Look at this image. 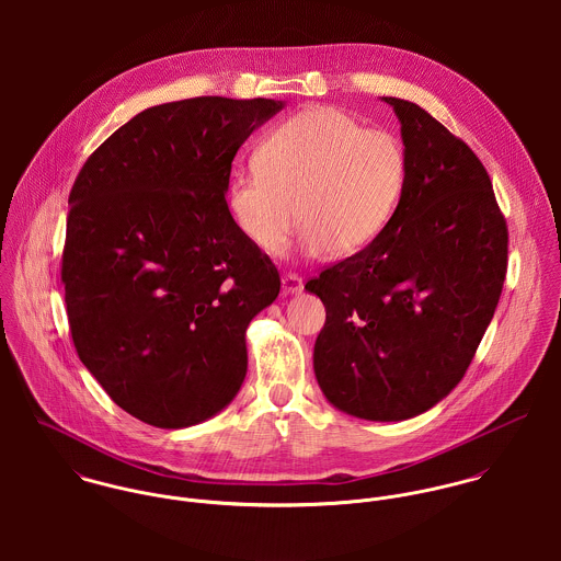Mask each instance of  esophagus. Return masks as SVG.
<instances>
[{"instance_id":"1","label":"esophagus","mask_w":561,"mask_h":561,"mask_svg":"<svg viewBox=\"0 0 561 561\" xmlns=\"http://www.w3.org/2000/svg\"><path fill=\"white\" fill-rule=\"evenodd\" d=\"M280 285H283V294H285V296H296V294H300L302 287H305L302 278L296 276V274H285V276L280 278Z\"/></svg>"}]
</instances>
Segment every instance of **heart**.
I'll use <instances>...</instances> for the list:
<instances>
[{
	"label": "heart",
	"instance_id": "b5f03b06",
	"mask_svg": "<svg viewBox=\"0 0 561 561\" xmlns=\"http://www.w3.org/2000/svg\"><path fill=\"white\" fill-rule=\"evenodd\" d=\"M405 183V151L385 129H363L350 114L309 107L263 136L254 168L227 183V209L261 254H276L296 214L300 248L350 254L376 240L393 218Z\"/></svg>",
	"mask_w": 561,
	"mask_h": 561
}]
</instances>
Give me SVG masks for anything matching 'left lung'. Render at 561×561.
Here are the masks:
<instances>
[{
  "instance_id": "obj_1",
  "label": "left lung",
  "mask_w": 561,
  "mask_h": 561,
  "mask_svg": "<svg viewBox=\"0 0 561 561\" xmlns=\"http://www.w3.org/2000/svg\"><path fill=\"white\" fill-rule=\"evenodd\" d=\"M398 116L405 183L385 231L305 289L325 307L313 350L323 398L367 421H405L465 378L494 316L507 227L478 156L416 103Z\"/></svg>"
}]
</instances>
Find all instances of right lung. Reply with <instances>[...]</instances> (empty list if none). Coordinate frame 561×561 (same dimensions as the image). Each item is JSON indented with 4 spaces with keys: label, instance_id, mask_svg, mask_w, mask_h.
I'll use <instances>...</instances> for the list:
<instances>
[{
    "label": "right lung",
    "instance_id": "add662e5",
    "mask_svg": "<svg viewBox=\"0 0 561 561\" xmlns=\"http://www.w3.org/2000/svg\"><path fill=\"white\" fill-rule=\"evenodd\" d=\"M285 101L149 107L83 163L69 196L65 302L83 367L131 416L181 430L240 393L245 328L280 291L229 209L231 163Z\"/></svg>",
    "mask_w": 561,
    "mask_h": 561
}]
</instances>
